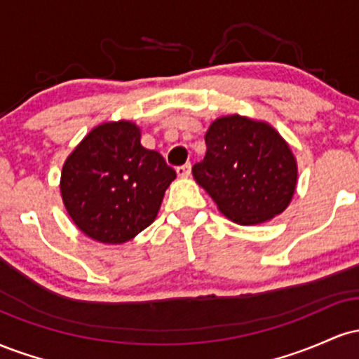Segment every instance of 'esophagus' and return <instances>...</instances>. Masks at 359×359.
I'll return each instance as SVG.
<instances>
[{"label": "esophagus", "instance_id": "esophagus-1", "mask_svg": "<svg viewBox=\"0 0 359 359\" xmlns=\"http://www.w3.org/2000/svg\"><path fill=\"white\" fill-rule=\"evenodd\" d=\"M177 175H179V177H189V175H191V163H184V165L177 167Z\"/></svg>", "mask_w": 359, "mask_h": 359}]
</instances>
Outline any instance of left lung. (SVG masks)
<instances>
[{"mask_svg":"<svg viewBox=\"0 0 359 359\" xmlns=\"http://www.w3.org/2000/svg\"><path fill=\"white\" fill-rule=\"evenodd\" d=\"M204 160L192 167L196 182L238 224H259L285 211L297 185L294 154L262 121L216 119L205 133Z\"/></svg>","mask_w":359,"mask_h":359,"instance_id":"8db88e82","label":"left lung"}]
</instances>
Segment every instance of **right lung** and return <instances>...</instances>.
Returning a JSON list of instances; mask_svg holds the SVG:
<instances>
[{"mask_svg": "<svg viewBox=\"0 0 359 359\" xmlns=\"http://www.w3.org/2000/svg\"><path fill=\"white\" fill-rule=\"evenodd\" d=\"M130 121L104 123L65 160L60 192L69 216L93 240L118 245L154 222L175 170L140 143Z\"/></svg>", "mask_w": 359, "mask_h": 359, "instance_id": "obj_1", "label": "right lung"}]
</instances>
